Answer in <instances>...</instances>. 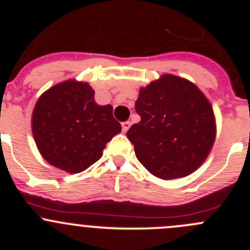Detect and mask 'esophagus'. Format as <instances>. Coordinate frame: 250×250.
<instances>
[{
  "label": "esophagus",
  "mask_w": 250,
  "mask_h": 250,
  "mask_svg": "<svg viewBox=\"0 0 250 250\" xmlns=\"http://www.w3.org/2000/svg\"><path fill=\"white\" fill-rule=\"evenodd\" d=\"M130 125H132V123H130V121H125V122L122 123V130L123 132H127L128 129L130 128Z\"/></svg>",
  "instance_id": "1"
}]
</instances>
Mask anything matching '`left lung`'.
<instances>
[{"label": "left lung", "instance_id": "1", "mask_svg": "<svg viewBox=\"0 0 250 250\" xmlns=\"http://www.w3.org/2000/svg\"><path fill=\"white\" fill-rule=\"evenodd\" d=\"M135 111L141 120L127 137L139 162L157 178L188 175L210 152L216 132L214 112L190 81L163 75L141 88Z\"/></svg>", "mask_w": 250, "mask_h": 250}]
</instances>
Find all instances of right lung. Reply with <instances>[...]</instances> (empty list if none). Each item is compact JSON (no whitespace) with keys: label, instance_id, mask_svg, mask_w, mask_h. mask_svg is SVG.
<instances>
[{"label":"right lung","instance_id":"right-lung-1","mask_svg":"<svg viewBox=\"0 0 250 250\" xmlns=\"http://www.w3.org/2000/svg\"><path fill=\"white\" fill-rule=\"evenodd\" d=\"M32 134L42 157L67 173H81L103 156L106 144L121 132L111 105H98L88 83L69 80L37 100Z\"/></svg>","mask_w":250,"mask_h":250}]
</instances>
